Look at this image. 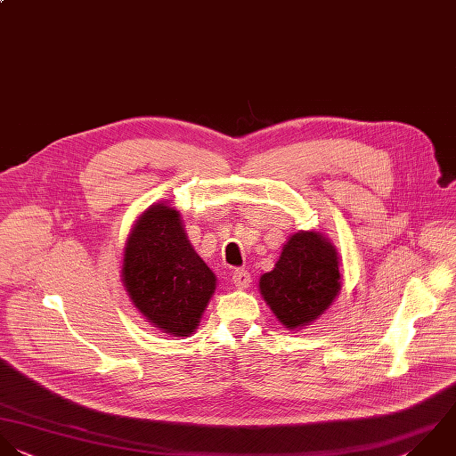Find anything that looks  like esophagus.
<instances>
[{"label": "esophagus", "mask_w": 456, "mask_h": 456, "mask_svg": "<svg viewBox=\"0 0 456 456\" xmlns=\"http://www.w3.org/2000/svg\"><path fill=\"white\" fill-rule=\"evenodd\" d=\"M250 282H252V277H250V273H248L247 270H243V268L234 270V273H232V284H234L238 289L248 288Z\"/></svg>", "instance_id": "34e87169"}]
</instances>
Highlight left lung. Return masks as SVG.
Wrapping results in <instances>:
<instances>
[{
  "instance_id": "obj_1",
  "label": "left lung",
  "mask_w": 456,
  "mask_h": 456,
  "mask_svg": "<svg viewBox=\"0 0 456 456\" xmlns=\"http://www.w3.org/2000/svg\"><path fill=\"white\" fill-rule=\"evenodd\" d=\"M259 291L286 329L309 325L341 291L336 248L318 231L295 232L282 247L275 268L261 275Z\"/></svg>"
}]
</instances>
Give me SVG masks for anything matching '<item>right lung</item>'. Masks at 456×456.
Masks as SVG:
<instances>
[{
    "label": "right lung",
    "instance_id": "1",
    "mask_svg": "<svg viewBox=\"0 0 456 456\" xmlns=\"http://www.w3.org/2000/svg\"><path fill=\"white\" fill-rule=\"evenodd\" d=\"M122 282L133 305L156 329L186 338L199 327L216 277L197 256L177 209L152 204L124 247Z\"/></svg>",
    "mask_w": 456,
    "mask_h": 456
}]
</instances>
